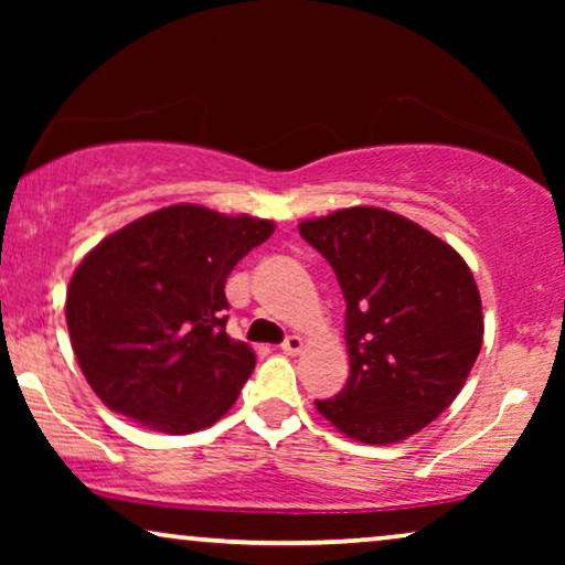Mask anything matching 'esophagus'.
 <instances>
[{
  "mask_svg": "<svg viewBox=\"0 0 565 565\" xmlns=\"http://www.w3.org/2000/svg\"><path fill=\"white\" fill-rule=\"evenodd\" d=\"M280 350H282L285 354H298L300 350H303V339H300L298 334H290V337L285 339V342L280 344Z\"/></svg>",
  "mask_w": 565,
  "mask_h": 565,
  "instance_id": "obj_1",
  "label": "esophagus"
}]
</instances>
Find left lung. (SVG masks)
<instances>
[{
    "mask_svg": "<svg viewBox=\"0 0 565 565\" xmlns=\"http://www.w3.org/2000/svg\"><path fill=\"white\" fill-rule=\"evenodd\" d=\"M344 292L350 381L316 408L347 437L391 445L435 422L483 344L481 296L443 238L383 207L303 221Z\"/></svg>",
    "mask_w": 565,
    "mask_h": 565,
    "instance_id": "obj_1",
    "label": "left lung"
}]
</instances>
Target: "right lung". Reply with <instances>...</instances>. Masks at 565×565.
<instances>
[{
    "instance_id": "add662e5",
    "label": "right lung",
    "mask_w": 565,
    "mask_h": 565,
    "mask_svg": "<svg viewBox=\"0 0 565 565\" xmlns=\"http://www.w3.org/2000/svg\"><path fill=\"white\" fill-rule=\"evenodd\" d=\"M275 223L169 205L103 238L68 282L79 367L110 412L164 435L234 406L254 352L226 334V277Z\"/></svg>"
}]
</instances>
